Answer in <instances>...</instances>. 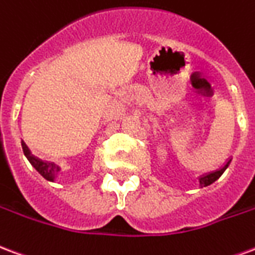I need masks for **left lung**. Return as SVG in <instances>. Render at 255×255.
<instances>
[{
    "mask_svg": "<svg viewBox=\"0 0 255 255\" xmlns=\"http://www.w3.org/2000/svg\"><path fill=\"white\" fill-rule=\"evenodd\" d=\"M230 161L228 160L224 164L223 167H220L219 170H215V171H211V172H208V174H205V175H201L198 176V183H200V186L201 187H205V186H209V185H212L213 182L217 181L220 176L223 175V172L227 170V167H228V164H230Z\"/></svg>",
    "mask_w": 255,
    "mask_h": 255,
    "instance_id": "8db88e82",
    "label": "left lung"
}]
</instances>
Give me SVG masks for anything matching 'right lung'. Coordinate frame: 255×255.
Listing matches in <instances>:
<instances>
[{
    "label": "right lung",
    "mask_w": 255,
    "mask_h": 255,
    "mask_svg": "<svg viewBox=\"0 0 255 255\" xmlns=\"http://www.w3.org/2000/svg\"><path fill=\"white\" fill-rule=\"evenodd\" d=\"M21 145H23V152L25 157L28 159V161L32 164V167L35 170L38 171L40 175L43 176L44 179H47L50 182H55L57 176H58L59 171H61V167L58 164H55L53 161H46L39 159L35 155H32V152L29 150V148L27 146V144L21 141Z\"/></svg>",
    "instance_id": "add662e5"
}]
</instances>
